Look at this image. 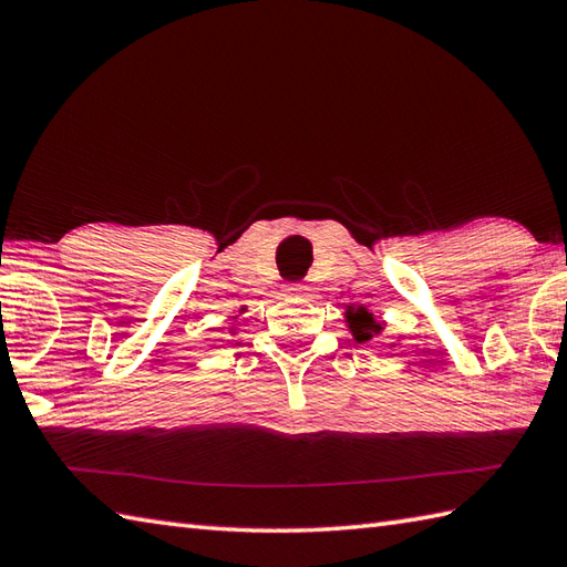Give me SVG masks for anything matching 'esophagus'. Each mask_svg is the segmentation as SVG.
I'll list each match as a JSON object with an SVG mask.
<instances>
[{
  "label": "esophagus",
  "instance_id": "esophagus-1",
  "mask_svg": "<svg viewBox=\"0 0 567 567\" xmlns=\"http://www.w3.org/2000/svg\"><path fill=\"white\" fill-rule=\"evenodd\" d=\"M287 295H290V297H305L307 295V287L305 285H290V287H287Z\"/></svg>",
  "mask_w": 567,
  "mask_h": 567
}]
</instances>
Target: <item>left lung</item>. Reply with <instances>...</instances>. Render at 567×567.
<instances>
[{"instance_id": "1", "label": "left lung", "mask_w": 567, "mask_h": 567, "mask_svg": "<svg viewBox=\"0 0 567 567\" xmlns=\"http://www.w3.org/2000/svg\"><path fill=\"white\" fill-rule=\"evenodd\" d=\"M343 321L358 343H368L372 339H378V336L384 331V327H388V323L380 321L368 307H353V305L346 307Z\"/></svg>"}]
</instances>
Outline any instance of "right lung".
<instances>
[{
  "label": "right lung",
  "mask_w": 567,
  "mask_h": 567,
  "mask_svg": "<svg viewBox=\"0 0 567 567\" xmlns=\"http://www.w3.org/2000/svg\"><path fill=\"white\" fill-rule=\"evenodd\" d=\"M240 311H246V309H240ZM240 311H238V315H240ZM236 319V317H234Z\"/></svg>",
  "instance_id": "right-lung-1"
}]
</instances>
